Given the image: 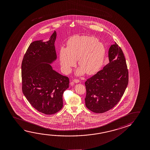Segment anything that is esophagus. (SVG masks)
<instances>
[{
    "instance_id": "1",
    "label": "esophagus",
    "mask_w": 150,
    "mask_h": 150,
    "mask_svg": "<svg viewBox=\"0 0 150 150\" xmlns=\"http://www.w3.org/2000/svg\"><path fill=\"white\" fill-rule=\"evenodd\" d=\"M73 81H74V83H78L80 81L78 79H74V80H73Z\"/></svg>"
}]
</instances>
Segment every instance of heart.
I'll return each mask as SVG.
<instances>
[{"mask_svg": "<svg viewBox=\"0 0 150 150\" xmlns=\"http://www.w3.org/2000/svg\"><path fill=\"white\" fill-rule=\"evenodd\" d=\"M106 50L103 44L96 38L86 35H75L67 43V48L62 47L59 60L64 71L69 73L76 65L80 68L77 73L82 75L95 74L103 63Z\"/></svg>", "mask_w": 150, "mask_h": 150, "instance_id": "1", "label": "heart"}]
</instances>
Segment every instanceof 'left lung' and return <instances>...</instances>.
<instances>
[{
    "label": "left lung",
    "instance_id": "obj_1",
    "mask_svg": "<svg viewBox=\"0 0 150 150\" xmlns=\"http://www.w3.org/2000/svg\"><path fill=\"white\" fill-rule=\"evenodd\" d=\"M109 63L85 83L86 107L95 113L110 110L119 103L129 82V72L120 47L115 43L108 52Z\"/></svg>",
    "mask_w": 150,
    "mask_h": 150
}]
</instances>
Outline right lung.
I'll return each instance as SVG.
<instances>
[{
    "instance_id": "right-lung-1",
    "label": "right lung",
    "mask_w": 150,
    "mask_h": 150,
    "mask_svg": "<svg viewBox=\"0 0 150 150\" xmlns=\"http://www.w3.org/2000/svg\"><path fill=\"white\" fill-rule=\"evenodd\" d=\"M55 31L49 41L31 43L21 64L22 91L30 103L41 113L52 115L63 107V94L69 87V79L49 64L57 59Z\"/></svg>"
}]
</instances>
